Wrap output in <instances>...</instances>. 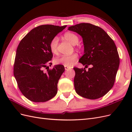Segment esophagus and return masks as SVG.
Returning <instances> with one entry per match:
<instances>
[{"label":"esophagus","instance_id":"obj_1","mask_svg":"<svg viewBox=\"0 0 132 132\" xmlns=\"http://www.w3.org/2000/svg\"><path fill=\"white\" fill-rule=\"evenodd\" d=\"M64 68H65V69L66 70H68V69H70V68H71L70 67H67V66H64Z\"/></svg>","mask_w":132,"mask_h":132}]
</instances>
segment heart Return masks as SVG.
<instances>
[{
    "mask_svg": "<svg viewBox=\"0 0 132 132\" xmlns=\"http://www.w3.org/2000/svg\"><path fill=\"white\" fill-rule=\"evenodd\" d=\"M63 36L66 40L74 45L77 44L79 41L78 36L70 32H67L65 33ZM58 38L57 37H54L51 40L49 44V47L52 53L57 54L58 53ZM78 58V54L76 53L69 55H63L55 58L54 60V63L55 64H62L64 66L71 67L74 64Z\"/></svg>",
    "mask_w": 132,
    "mask_h": 132,
    "instance_id": "heart-1",
    "label": "heart"
}]
</instances>
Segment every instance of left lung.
<instances>
[{
    "mask_svg": "<svg viewBox=\"0 0 132 132\" xmlns=\"http://www.w3.org/2000/svg\"><path fill=\"white\" fill-rule=\"evenodd\" d=\"M68 30L82 37L84 54L79 59L85 68L74 67V87L77 93L89 99L105 95L114 85L119 65V57L113 40L101 27L89 23L70 26Z\"/></svg>",
    "mask_w": 132,
    "mask_h": 132,
    "instance_id": "1",
    "label": "left lung"
}]
</instances>
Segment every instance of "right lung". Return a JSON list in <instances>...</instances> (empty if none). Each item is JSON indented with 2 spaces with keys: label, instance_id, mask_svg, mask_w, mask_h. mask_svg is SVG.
Here are the masks:
<instances>
[{
  "label": "right lung",
  "instance_id": "obj_1",
  "mask_svg": "<svg viewBox=\"0 0 132 132\" xmlns=\"http://www.w3.org/2000/svg\"><path fill=\"white\" fill-rule=\"evenodd\" d=\"M67 27L38 26L31 30L19 43L16 53L14 75L21 93L29 100L46 102L57 93L59 79L65 70L63 65H52L51 40ZM48 68V69L47 68ZM44 69L47 70L45 72Z\"/></svg>",
  "mask_w": 132,
  "mask_h": 132
}]
</instances>
